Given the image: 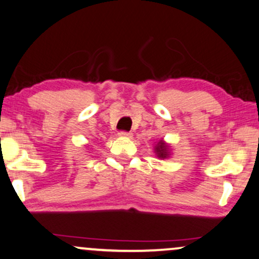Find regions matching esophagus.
<instances>
[{"label": "esophagus", "mask_w": 259, "mask_h": 259, "mask_svg": "<svg viewBox=\"0 0 259 259\" xmlns=\"http://www.w3.org/2000/svg\"><path fill=\"white\" fill-rule=\"evenodd\" d=\"M118 135L120 137H127V139H129V137L133 136V134L129 133V132H124V130H120V132L118 133Z\"/></svg>", "instance_id": "1"}]
</instances>
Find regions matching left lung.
<instances>
[{"label": "left lung", "instance_id": "8db88e82", "mask_svg": "<svg viewBox=\"0 0 259 259\" xmlns=\"http://www.w3.org/2000/svg\"><path fill=\"white\" fill-rule=\"evenodd\" d=\"M155 151H156L157 156L161 158H165L168 156V148L164 143H162V141L157 143V146L155 147Z\"/></svg>", "mask_w": 259, "mask_h": 259}]
</instances>
